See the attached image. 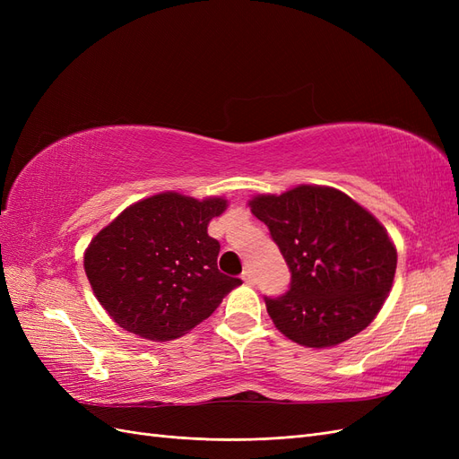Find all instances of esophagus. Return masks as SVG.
Listing matches in <instances>:
<instances>
[{
    "label": "esophagus",
    "instance_id": "esophagus-1",
    "mask_svg": "<svg viewBox=\"0 0 459 459\" xmlns=\"http://www.w3.org/2000/svg\"><path fill=\"white\" fill-rule=\"evenodd\" d=\"M241 277H243V281L248 283V285H255V281H256V277H255L253 270H245V272L241 273Z\"/></svg>",
    "mask_w": 459,
    "mask_h": 459
}]
</instances>
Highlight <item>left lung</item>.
<instances>
[{"label": "left lung", "instance_id": "8db88e82", "mask_svg": "<svg viewBox=\"0 0 459 459\" xmlns=\"http://www.w3.org/2000/svg\"><path fill=\"white\" fill-rule=\"evenodd\" d=\"M248 204L290 272L287 293L264 297L275 327L310 349L366 329L396 272V248L379 221L342 191L319 186L258 195Z\"/></svg>", "mask_w": 459, "mask_h": 459}]
</instances>
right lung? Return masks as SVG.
I'll return each instance as SVG.
<instances>
[{
	"mask_svg": "<svg viewBox=\"0 0 459 459\" xmlns=\"http://www.w3.org/2000/svg\"><path fill=\"white\" fill-rule=\"evenodd\" d=\"M224 199L160 193L128 206L95 235L84 268L97 300L126 331L151 341L184 335L211 316L239 277L218 270L208 221Z\"/></svg>",
	"mask_w": 459,
	"mask_h": 459,
	"instance_id": "right-lung-1",
	"label": "right lung"
}]
</instances>
